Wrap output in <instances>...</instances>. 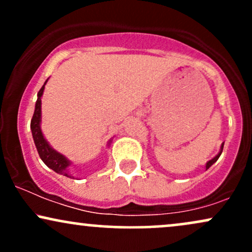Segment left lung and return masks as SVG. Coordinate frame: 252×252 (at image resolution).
<instances>
[{
  "label": "left lung",
  "instance_id": "1",
  "mask_svg": "<svg viewBox=\"0 0 252 252\" xmlns=\"http://www.w3.org/2000/svg\"><path fill=\"white\" fill-rule=\"evenodd\" d=\"M222 148H224V143H222V144H221V147H220V152H219V153H218V154H217V155L215 156V158H212V160H210V161H209V162H207V163H206V169H209V168H210V167H211V166H212V164H213V163H215L217 160H218V158H219V156H220V155H221Z\"/></svg>",
  "mask_w": 252,
  "mask_h": 252
}]
</instances>
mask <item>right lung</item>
<instances>
[{"instance_id": "1", "label": "right lung", "mask_w": 252, "mask_h": 252, "mask_svg": "<svg viewBox=\"0 0 252 252\" xmlns=\"http://www.w3.org/2000/svg\"><path fill=\"white\" fill-rule=\"evenodd\" d=\"M47 80L43 84L42 88L40 89V91L37 92L35 110H34L33 118H32L31 121L32 135H33L34 143H35L37 153H39L40 158L43 161V163H45L48 168L53 169L54 172L58 173V174L67 176V178H72V175L68 173V166H70L71 162L65 158V156L60 154V153H58L57 150H54L50 144H48L47 141L43 137L41 126H40V123H41V97Z\"/></svg>"}]
</instances>
